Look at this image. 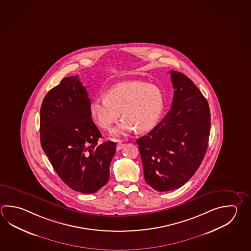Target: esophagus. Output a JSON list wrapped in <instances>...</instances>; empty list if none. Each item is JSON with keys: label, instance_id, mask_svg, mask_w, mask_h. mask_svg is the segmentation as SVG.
Here are the masks:
<instances>
[{"label": "esophagus", "instance_id": "obj_1", "mask_svg": "<svg viewBox=\"0 0 251 251\" xmlns=\"http://www.w3.org/2000/svg\"><path fill=\"white\" fill-rule=\"evenodd\" d=\"M123 147H124V144L122 142H119L118 144H117V147H116V148H117V150H121Z\"/></svg>", "mask_w": 251, "mask_h": 251}]
</instances>
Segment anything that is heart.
I'll list each match as a JSON object with an SVG mask.
<instances>
[{"label":"heart","instance_id":"heart-1","mask_svg":"<svg viewBox=\"0 0 251 251\" xmlns=\"http://www.w3.org/2000/svg\"><path fill=\"white\" fill-rule=\"evenodd\" d=\"M164 105L160 88L132 80L112 86L105 97L95 98L90 103V113L95 123L104 130L113 127L121 113L124 119L112 132L117 137L136 128L138 132L151 130L159 123Z\"/></svg>","mask_w":251,"mask_h":251}]
</instances>
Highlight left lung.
<instances>
[{"mask_svg":"<svg viewBox=\"0 0 251 251\" xmlns=\"http://www.w3.org/2000/svg\"><path fill=\"white\" fill-rule=\"evenodd\" d=\"M171 109L147 135L137 139L147 184L159 192L179 188L198 170L208 148V101L188 77L170 71Z\"/></svg>","mask_w":251,"mask_h":251,"instance_id":"1","label":"left lung"}]
</instances>
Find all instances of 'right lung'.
<instances>
[{
  "mask_svg": "<svg viewBox=\"0 0 251 251\" xmlns=\"http://www.w3.org/2000/svg\"><path fill=\"white\" fill-rule=\"evenodd\" d=\"M90 100L79 76L62 79L43 99L40 139L51 165L71 189L93 194L109 179L110 163L116 151L102 137L90 113Z\"/></svg>",
  "mask_w": 251,
  "mask_h": 251,
  "instance_id": "add662e5",
  "label": "right lung"
}]
</instances>
